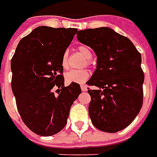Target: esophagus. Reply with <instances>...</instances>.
<instances>
[{
  "label": "esophagus",
  "mask_w": 157,
  "mask_h": 157,
  "mask_svg": "<svg viewBox=\"0 0 157 157\" xmlns=\"http://www.w3.org/2000/svg\"><path fill=\"white\" fill-rule=\"evenodd\" d=\"M81 90H82V91H87L88 90L87 87H86L85 85H83V84L81 85Z\"/></svg>",
  "instance_id": "obj_1"
}]
</instances>
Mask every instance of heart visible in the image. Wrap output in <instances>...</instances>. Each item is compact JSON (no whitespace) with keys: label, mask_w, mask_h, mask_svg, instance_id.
Returning a JSON list of instances; mask_svg holds the SVG:
<instances>
[{"label":"heart","mask_w":157,"mask_h":157,"mask_svg":"<svg viewBox=\"0 0 157 157\" xmlns=\"http://www.w3.org/2000/svg\"><path fill=\"white\" fill-rule=\"evenodd\" d=\"M78 52L84 59L86 66H90L92 58V52L91 50L86 45H80L78 47ZM62 66L64 69L68 67V52L63 53L62 56ZM90 77V73L87 70H69L65 73V79L67 83H77V84H83Z\"/></svg>","instance_id":"obj_1"}]
</instances>
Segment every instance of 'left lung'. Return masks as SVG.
<instances>
[{"label": "left lung", "mask_w": 157, "mask_h": 157, "mask_svg": "<svg viewBox=\"0 0 157 157\" xmlns=\"http://www.w3.org/2000/svg\"><path fill=\"white\" fill-rule=\"evenodd\" d=\"M77 39L97 56L96 69L87 82L97 88L88 90L91 122L106 133L123 130L137 117L143 104L140 53L128 38L108 27L79 30Z\"/></svg>", "instance_id": "obj_1"}]
</instances>
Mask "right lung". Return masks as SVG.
<instances>
[{
  "mask_svg": "<svg viewBox=\"0 0 157 157\" xmlns=\"http://www.w3.org/2000/svg\"><path fill=\"white\" fill-rule=\"evenodd\" d=\"M77 32L73 28H35L19 41L11 61L17 107L25 125L38 135L52 136L63 129L81 93L77 83L64 87L62 75V56Z\"/></svg>",
  "mask_w": 157,
  "mask_h": 157,
  "instance_id": "right-lung-1",
  "label": "right lung"
}]
</instances>
